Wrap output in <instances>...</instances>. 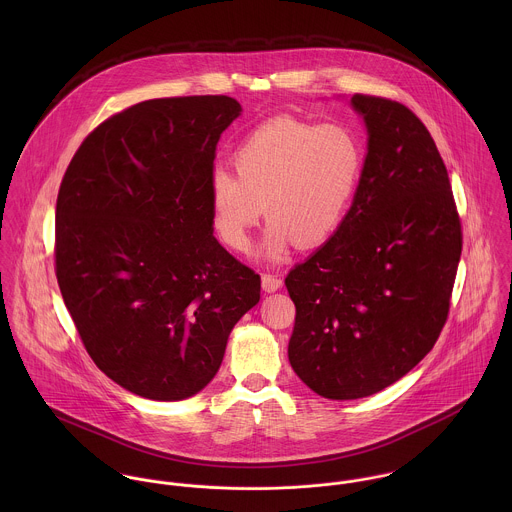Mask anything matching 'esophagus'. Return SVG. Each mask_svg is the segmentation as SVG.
<instances>
[{
	"label": "esophagus",
	"mask_w": 512,
	"mask_h": 512,
	"mask_svg": "<svg viewBox=\"0 0 512 512\" xmlns=\"http://www.w3.org/2000/svg\"><path fill=\"white\" fill-rule=\"evenodd\" d=\"M282 278L276 274H262V288L264 292L272 293L278 292L282 288Z\"/></svg>",
	"instance_id": "1"
}]
</instances>
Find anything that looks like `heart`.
Instances as JSON below:
<instances>
[{
  "instance_id": "obj_1",
  "label": "heart",
  "mask_w": 512,
  "mask_h": 512,
  "mask_svg": "<svg viewBox=\"0 0 512 512\" xmlns=\"http://www.w3.org/2000/svg\"><path fill=\"white\" fill-rule=\"evenodd\" d=\"M365 144L347 124L295 116L266 120L232 151V167L209 175V203L220 240L244 252L266 215L264 252L282 258L293 242L313 248L347 219L365 171Z\"/></svg>"
}]
</instances>
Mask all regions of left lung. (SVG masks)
<instances>
[{
  "label": "left lung",
  "instance_id": "obj_1",
  "mask_svg": "<svg viewBox=\"0 0 512 512\" xmlns=\"http://www.w3.org/2000/svg\"><path fill=\"white\" fill-rule=\"evenodd\" d=\"M351 102L368 130L361 187L337 234L286 276L295 303L290 363L331 400L376 394L432 351L463 246L447 169L424 122L390 98Z\"/></svg>",
  "mask_w": 512,
  "mask_h": 512
}]
</instances>
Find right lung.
Instances as JSON below:
<instances>
[{
  "instance_id": "add662e5",
  "label": "right lung",
  "mask_w": 512,
  "mask_h": 512,
  "mask_svg": "<svg viewBox=\"0 0 512 512\" xmlns=\"http://www.w3.org/2000/svg\"><path fill=\"white\" fill-rule=\"evenodd\" d=\"M230 96L155 98L96 126L57 197L55 272L80 341L108 378L183 400L217 374L260 276L213 236L209 175Z\"/></svg>"
}]
</instances>
